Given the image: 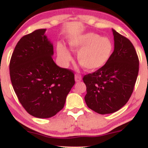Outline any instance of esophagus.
<instances>
[{
  "label": "esophagus",
  "mask_w": 148,
  "mask_h": 148,
  "mask_svg": "<svg viewBox=\"0 0 148 148\" xmlns=\"http://www.w3.org/2000/svg\"><path fill=\"white\" fill-rule=\"evenodd\" d=\"M82 80V76L80 74H75V81L76 82H79Z\"/></svg>",
  "instance_id": "34e87169"
}]
</instances>
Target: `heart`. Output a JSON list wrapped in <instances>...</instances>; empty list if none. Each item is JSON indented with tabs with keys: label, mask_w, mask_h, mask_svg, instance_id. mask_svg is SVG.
<instances>
[{
	"label": "heart",
	"mask_w": 148,
	"mask_h": 148,
	"mask_svg": "<svg viewBox=\"0 0 148 148\" xmlns=\"http://www.w3.org/2000/svg\"><path fill=\"white\" fill-rule=\"evenodd\" d=\"M70 48L77 52V60L85 69L94 71L102 67L110 58L112 51V43L108 37L95 33H86L75 37L69 41ZM58 53L64 63H69L71 55L67 48L58 45Z\"/></svg>",
	"instance_id": "b5f03b06"
}]
</instances>
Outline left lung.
Returning a JSON list of instances; mask_svg holds the SVG:
<instances>
[{"instance_id": "1", "label": "left lung", "mask_w": 148, "mask_h": 148, "mask_svg": "<svg viewBox=\"0 0 148 148\" xmlns=\"http://www.w3.org/2000/svg\"><path fill=\"white\" fill-rule=\"evenodd\" d=\"M114 49L107 63L84 76L86 104L99 114L113 113L130 99L139 72V58L130 40L112 29Z\"/></svg>"}]
</instances>
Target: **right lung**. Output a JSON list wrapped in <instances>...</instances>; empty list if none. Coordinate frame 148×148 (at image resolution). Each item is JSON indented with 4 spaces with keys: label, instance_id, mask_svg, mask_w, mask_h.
Masks as SVG:
<instances>
[{
    "label": "right lung",
    "instance_id": "add662e5",
    "mask_svg": "<svg viewBox=\"0 0 148 148\" xmlns=\"http://www.w3.org/2000/svg\"><path fill=\"white\" fill-rule=\"evenodd\" d=\"M45 31L38 29L22 37L9 63L18 99L29 114L38 118H51L60 112L75 84L74 72L54 62L53 45Z\"/></svg>",
    "mask_w": 148,
    "mask_h": 148
}]
</instances>
